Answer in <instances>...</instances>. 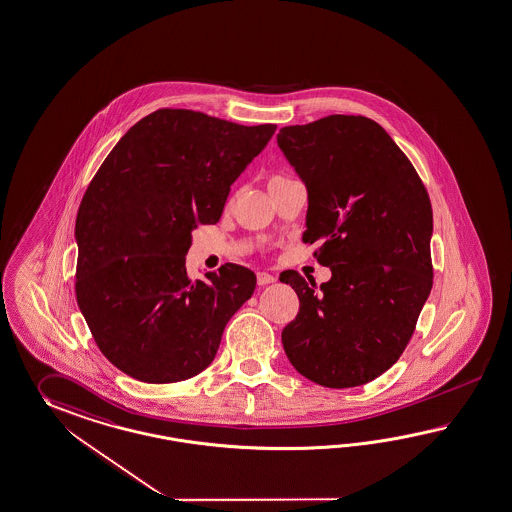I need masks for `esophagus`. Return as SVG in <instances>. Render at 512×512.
<instances>
[{
  "label": "esophagus",
  "instance_id": "1",
  "mask_svg": "<svg viewBox=\"0 0 512 512\" xmlns=\"http://www.w3.org/2000/svg\"><path fill=\"white\" fill-rule=\"evenodd\" d=\"M275 277L272 274H268V272H259L257 274V283L264 287V285H270V283H274Z\"/></svg>",
  "mask_w": 512,
  "mask_h": 512
}]
</instances>
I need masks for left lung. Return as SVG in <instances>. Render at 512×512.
<instances>
[{"label": "left lung", "instance_id": "left-lung-1", "mask_svg": "<svg viewBox=\"0 0 512 512\" xmlns=\"http://www.w3.org/2000/svg\"><path fill=\"white\" fill-rule=\"evenodd\" d=\"M277 146L307 188L305 244L329 266L316 287L294 270L300 312L281 340L292 366L327 388L387 372L409 344L433 287V209L424 183L374 120L331 114L288 125Z\"/></svg>", "mask_w": 512, "mask_h": 512}]
</instances>
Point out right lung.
<instances>
[{
	"label": "right lung",
	"mask_w": 512,
	"mask_h": 512,
	"mask_svg": "<svg viewBox=\"0 0 512 512\" xmlns=\"http://www.w3.org/2000/svg\"><path fill=\"white\" fill-rule=\"evenodd\" d=\"M275 127L159 109L90 181L75 220V296L101 353L124 374L161 385L211 364L257 277L227 262L192 281V231L220 220L231 185Z\"/></svg>",
	"instance_id": "obj_1"
}]
</instances>
